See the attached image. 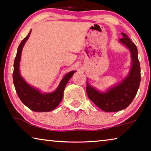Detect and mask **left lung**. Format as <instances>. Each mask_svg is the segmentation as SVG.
Listing matches in <instances>:
<instances>
[{"mask_svg":"<svg viewBox=\"0 0 151 151\" xmlns=\"http://www.w3.org/2000/svg\"><path fill=\"white\" fill-rule=\"evenodd\" d=\"M121 34L122 38L119 42L127 47L131 53V66L127 75L104 91L92 86L88 80L86 82L88 97L101 110L106 112H117L127 108L137 94L140 84V64L137 47L125 33Z\"/></svg>","mask_w":151,"mask_h":151,"instance_id":"8db88e82","label":"left lung"}]
</instances>
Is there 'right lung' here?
<instances>
[{
    "mask_svg": "<svg viewBox=\"0 0 151 151\" xmlns=\"http://www.w3.org/2000/svg\"><path fill=\"white\" fill-rule=\"evenodd\" d=\"M32 30L21 41L18 47L17 53L14 60L13 81L16 93L21 102L29 109L35 112H49L58 106L63 98L64 90L73 73L76 71H72L65 74L54 91L45 93L30 85L20 71V63L24 45L29 38Z\"/></svg>",
    "mask_w": 151,
    "mask_h": 151,
    "instance_id": "1",
    "label": "right lung"
}]
</instances>
